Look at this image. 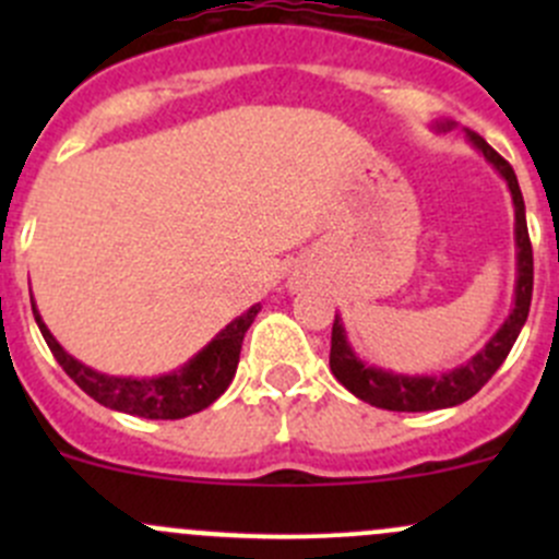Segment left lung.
Listing matches in <instances>:
<instances>
[{"instance_id": "1", "label": "left lung", "mask_w": 559, "mask_h": 559, "mask_svg": "<svg viewBox=\"0 0 559 559\" xmlns=\"http://www.w3.org/2000/svg\"><path fill=\"white\" fill-rule=\"evenodd\" d=\"M454 121H436L432 129L436 132H449L454 129ZM467 143L498 170L500 178L506 180L511 191V202H514V246H516V281H514V302L511 311L503 319V324L495 330V335L473 354L467 362L456 365L447 373H397V370L379 368L370 365L354 352L352 341H348L346 324H343L341 313H335V324H332V348H330V368L332 376L341 381L354 397L365 400V403L376 405V408L386 411H438L452 408V405L465 403L478 392L495 370L503 365L509 357L511 346L520 337L524 321L530 313V297H533V248H530L527 235V218H524V200L520 191V180L509 162L492 148L484 138L476 132H465Z\"/></svg>"}]
</instances>
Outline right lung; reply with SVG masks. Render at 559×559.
Returning <instances> with one entry per match:
<instances>
[{"label":"right lung","instance_id":"add662e5","mask_svg":"<svg viewBox=\"0 0 559 559\" xmlns=\"http://www.w3.org/2000/svg\"><path fill=\"white\" fill-rule=\"evenodd\" d=\"M262 306H251L246 313L235 316L222 332L213 335L207 346H202L189 362L170 373L148 376V379H138V376H110L103 370H94L83 365L81 359L64 352L43 316L37 311V302L32 297V313L43 332L45 343L53 352L56 362L64 368V373L75 381L88 397L97 400L99 405L110 411H121V414L143 416V419H183V416L200 414L211 403H216L227 386L233 384L235 370L240 362V348H243V337L248 326L253 324L257 313Z\"/></svg>","mask_w":559,"mask_h":559}]
</instances>
